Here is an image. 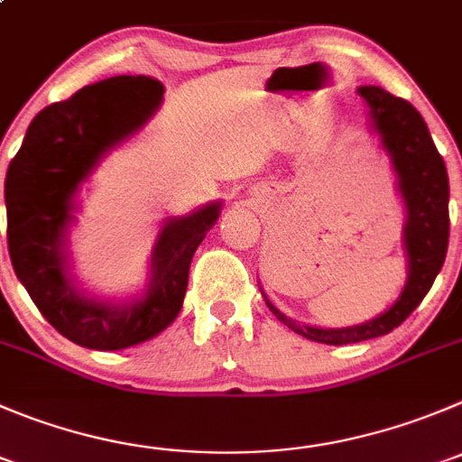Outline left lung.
Listing matches in <instances>:
<instances>
[{
	"instance_id": "left-lung-1",
	"label": "left lung",
	"mask_w": 462,
	"mask_h": 462,
	"mask_svg": "<svg viewBox=\"0 0 462 462\" xmlns=\"http://www.w3.org/2000/svg\"><path fill=\"white\" fill-rule=\"evenodd\" d=\"M358 95L367 104L372 131L379 135L397 174V188L406 206L403 249L408 256V279L402 294L388 310L356 327L322 328L290 319L265 297V304L279 322L294 333L324 345H351L372 340L397 328L420 306L431 290L449 245V177L442 156L433 144L429 126L412 104L379 86H360Z\"/></svg>"
}]
</instances>
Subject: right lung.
<instances>
[{"label": "right lung", "instance_id": "right-lung-1", "mask_svg": "<svg viewBox=\"0 0 462 462\" xmlns=\"http://www.w3.org/2000/svg\"><path fill=\"white\" fill-rule=\"evenodd\" d=\"M162 92L161 81L143 74L81 88L33 117L8 165L4 197L13 270L47 322L88 349H126L177 319L192 256L222 210V201H210L162 224L147 288L131 300L90 297L74 279L68 234L77 219V192L111 149L152 120Z\"/></svg>", "mask_w": 462, "mask_h": 462}]
</instances>
